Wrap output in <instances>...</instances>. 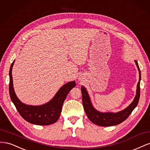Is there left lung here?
<instances>
[{
	"mask_svg": "<svg viewBox=\"0 0 150 150\" xmlns=\"http://www.w3.org/2000/svg\"><path fill=\"white\" fill-rule=\"evenodd\" d=\"M134 62L137 66L139 74V81L137 87V93H136V96L132 103L128 107L120 111L116 112H103L98 111L94 108L87 90L84 86H81V92H82V100L84 110L89 120L94 124L101 126H111L119 125L128 118V117L131 115L134 109L138 105L140 96L141 71L138 62L136 60Z\"/></svg>",
	"mask_w": 150,
	"mask_h": 150,
	"instance_id": "1",
	"label": "left lung"
}]
</instances>
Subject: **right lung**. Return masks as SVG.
<instances>
[{"label":"right lung","mask_w":150,"mask_h":150,"mask_svg":"<svg viewBox=\"0 0 150 150\" xmlns=\"http://www.w3.org/2000/svg\"><path fill=\"white\" fill-rule=\"evenodd\" d=\"M14 61L12 63L9 71V94L17 110L21 116L30 123L42 126L55 123L60 116L62 104L67 95L75 87L76 82L74 81H70L63 85L55 96L47 103L39 106L28 105L19 100L13 89L12 70Z\"/></svg>","instance_id":"1"}]
</instances>
